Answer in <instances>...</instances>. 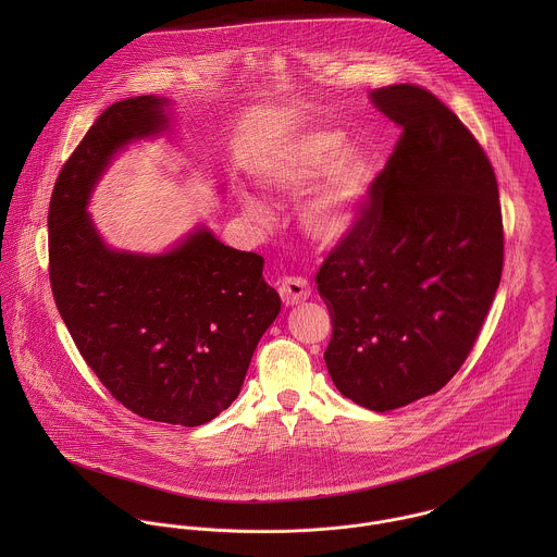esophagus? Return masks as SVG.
<instances>
[{
	"mask_svg": "<svg viewBox=\"0 0 557 557\" xmlns=\"http://www.w3.org/2000/svg\"><path fill=\"white\" fill-rule=\"evenodd\" d=\"M278 294L287 307H296L311 296V283L302 276H285L278 287Z\"/></svg>",
	"mask_w": 557,
	"mask_h": 557,
	"instance_id": "esophagus-1",
	"label": "esophagus"
}]
</instances>
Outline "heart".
I'll use <instances>...</instances> for the list:
<instances>
[{
	"label": "heart",
	"mask_w": 557,
	"mask_h": 557,
	"mask_svg": "<svg viewBox=\"0 0 557 557\" xmlns=\"http://www.w3.org/2000/svg\"><path fill=\"white\" fill-rule=\"evenodd\" d=\"M377 175L375 159L364 148H345V135L313 128L281 144L259 171L263 190L276 197L300 195L313 183L302 206L300 223L309 238L336 246L362 223ZM242 210L257 223L270 221L268 208L239 193Z\"/></svg>",
	"instance_id": "1"
}]
</instances>
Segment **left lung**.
<instances>
[{"mask_svg": "<svg viewBox=\"0 0 557 557\" xmlns=\"http://www.w3.org/2000/svg\"><path fill=\"white\" fill-rule=\"evenodd\" d=\"M369 98L403 133L318 292L334 386L388 411L437 393L466 362L499 287L504 230L493 166L440 98L409 83Z\"/></svg>", "mask_w": 557, "mask_h": 557, "instance_id": "left-lung-1", "label": "left lung"}]
</instances>
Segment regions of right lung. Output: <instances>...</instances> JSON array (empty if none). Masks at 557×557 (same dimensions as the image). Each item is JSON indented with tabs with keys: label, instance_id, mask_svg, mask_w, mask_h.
I'll return each instance as SVG.
<instances>
[{
	"label": "right lung",
	"instance_id": "obj_1",
	"mask_svg": "<svg viewBox=\"0 0 557 557\" xmlns=\"http://www.w3.org/2000/svg\"><path fill=\"white\" fill-rule=\"evenodd\" d=\"M169 104H111L66 160L49 206V276L83 360L115 400L148 420L199 426L238 398L281 298L261 255L203 225L157 255L100 238L87 212L96 184L117 152L169 131Z\"/></svg>",
	"mask_w": 557,
	"mask_h": 557
}]
</instances>
